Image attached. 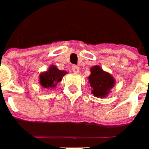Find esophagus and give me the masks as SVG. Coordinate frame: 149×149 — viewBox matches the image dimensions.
<instances>
[{
  "mask_svg": "<svg viewBox=\"0 0 149 149\" xmlns=\"http://www.w3.org/2000/svg\"><path fill=\"white\" fill-rule=\"evenodd\" d=\"M72 70H73V72H74L75 74H78V73H79V66H77V65H72Z\"/></svg>",
  "mask_w": 149,
  "mask_h": 149,
  "instance_id": "34e87169",
  "label": "esophagus"
}]
</instances>
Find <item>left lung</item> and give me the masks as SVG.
I'll list each match as a JSON object with an SVG mask.
<instances>
[{"instance_id":"1","label":"left lung","mask_w":149,"mask_h":149,"mask_svg":"<svg viewBox=\"0 0 149 149\" xmlns=\"http://www.w3.org/2000/svg\"><path fill=\"white\" fill-rule=\"evenodd\" d=\"M88 80L92 88V93L97 97H105L115 84L113 77L103 71L98 65L91 68Z\"/></svg>"}]
</instances>
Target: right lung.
Wrapping results in <instances>:
<instances>
[{
    "label": "right lung",
    "instance_id": "1",
    "mask_svg": "<svg viewBox=\"0 0 149 149\" xmlns=\"http://www.w3.org/2000/svg\"><path fill=\"white\" fill-rule=\"evenodd\" d=\"M65 74V71L59 70L56 66L52 65L48 71L40 74V84L43 88H54L58 82L61 81V78Z\"/></svg>",
    "mask_w": 149,
    "mask_h": 149
}]
</instances>
